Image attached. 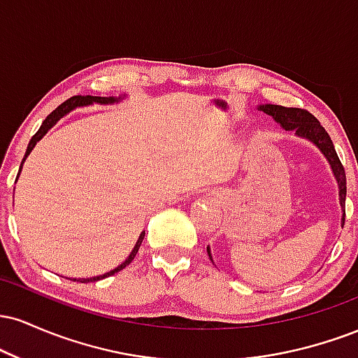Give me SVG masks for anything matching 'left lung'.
Segmentation results:
<instances>
[{"instance_id": "8db88e82", "label": "left lung", "mask_w": 358, "mask_h": 358, "mask_svg": "<svg viewBox=\"0 0 358 358\" xmlns=\"http://www.w3.org/2000/svg\"><path fill=\"white\" fill-rule=\"evenodd\" d=\"M259 110L273 116L274 121L285 131H294L298 138L306 139V141L313 143L318 148L320 153H322L327 162L330 163L331 173H334L336 183H338V196H340V207H342V227L345 224V196H347V178H345V170L343 165L340 163L338 155H336L334 143H331L330 136H328L327 131L323 129V126L320 124V121L313 114H310L305 109L298 108H285V106H276V104H261L257 106ZM208 257L212 259L210 248H207ZM213 262V259H212Z\"/></svg>"}]
</instances>
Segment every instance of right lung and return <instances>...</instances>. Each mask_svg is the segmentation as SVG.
Returning <instances> with one entry per match:
<instances>
[{"mask_svg":"<svg viewBox=\"0 0 358 358\" xmlns=\"http://www.w3.org/2000/svg\"><path fill=\"white\" fill-rule=\"evenodd\" d=\"M124 97H126V96H119V97L76 96V97H71V99H69V101H65L64 104H60L59 108H57L55 110H52V113L48 114L47 119H45V121L42 122V126H40V129L36 131V133H35V136L30 139V143H28V148H27V153H24V158L22 159V166H20V171H22L24 159H27V156L31 153V150H34L36 143H38L40 139H42V138L45 136V134H47L48 131H50L52 127L55 126L57 122L60 121V117L67 116V114L71 113V110H73L76 108H80V106H92V104H96V102H97V104H114V102L122 101V99H124ZM18 176H20V173H18ZM18 176H16V178H18ZM143 239H145V231H143L141 234H139V237H138L136 244H134V248H133V250H131V252H129V256H127V257L124 259V261H122L121 264L117 266V268H114L113 271H109V273L101 274V276L80 278V279H77V281H79V282H94V281H99V279H104V278H108V276H113V274H116V273H119V271H122V269L126 268V266H129V262L133 261L134 257H136V254H138V250H139V245H141Z\"/></svg>","mask_w":358,"mask_h":358,"instance_id":"add662e5","label":"right lung"}]
</instances>
